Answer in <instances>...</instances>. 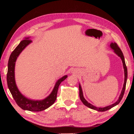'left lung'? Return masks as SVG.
<instances>
[{
	"label": "left lung",
	"mask_w": 134,
	"mask_h": 134,
	"mask_svg": "<svg viewBox=\"0 0 134 134\" xmlns=\"http://www.w3.org/2000/svg\"><path fill=\"white\" fill-rule=\"evenodd\" d=\"M110 47L112 48L113 50H114V52L116 54H117V55L121 59L122 62H123L124 69V75H125L124 83L123 89H122V91H121V94H120V97H119L118 100L116 101L115 104H113L111 105H109V106H108V107H104V108H98V107H96L95 106H94V105H92L91 104L89 103V102H88L86 100V99H85V98L83 97V93H82V88H81V85H79V97H80V99H81V101L83 102V104L85 105H86V107H89V108H91V109H92L99 111V112H104V111L108 110L110 109V108H112L113 107H115V106H116V105H117L118 104H119V102L121 101L122 98L123 97L124 92H125V89H126V82H127V66H126V63H125L124 57V55H123V52H122V51H121L120 48H119V47L118 46V45L116 44V42H114V43H111Z\"/></svg>",
	"instance_id": "1"
}]
</instances>
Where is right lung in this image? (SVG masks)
Wrapping results in <instances>:
<instances>
[{
	"label": "right lung",
	"instance_id": "1",
	"mask_svg": "<svg viewBox=\"0 0 134 134\" xmlns=\"http://www.w3.org/2000/svg\"><path fill=\"white\" fill-rule=\"evenodd\" d=\"M32 40L29 38H25L22 40L19 45L11 53L8 63V71L7 74V82L8 87L10 93L18 106L24 110H27L32 112H40L47 109L55 102L57 98V94L60 84L67 78V75L63 76L56 82L51 94L46 98L42 100L33 101L26 98L19 92L17 88L15 77H14V69L17 57L19 56L24 48L29 45Z\"/></svg>",
	"mask_w": 134,
	"mask_h": 134
}]
</instances>
